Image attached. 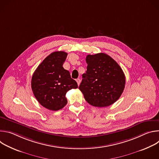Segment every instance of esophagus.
<instances>
[{
	"label": "esophagus",
	"instance_id": "34e87169",
	"mask_svg": "<svg viewBox=\"0 0 159 159\" xmlns=\"http://www.w3.org/2000/svg\"><path fill=\"white\" fill-rule=\"evenodd\" d=\"M76 81H77V82L78 85H80V79H77L76 80Z\"/></svg>",
	"mask_w": 159,
	"mask_h": 159
}]
</instances>
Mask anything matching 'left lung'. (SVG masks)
Masks as SVG:
<instances>
[{"mask_svg":"<svg viewBox=\"0 0 159 159\" xmlns=\"http://www.w3.org/2000/svg\"><path fill=\"white\" fill-rule=\"evenodd\" d=\"M87 71L82 74L79 87L85 101L95 107H103L115 103L125 86V76L120 66L103 53L88 55Z\"/></svg>","mask_w":159,"mask_h":159,"instance_id":"obj_1","label":"left lung"}]
</instances>
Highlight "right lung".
Here are the masks:
<instances>
[{
  "instance_id": "1",
  "label": "right lung",
  "mask_w": 159,
  "mask_h": 159,
  "mask_svg": "<svg viewBox=\"0 0 159 159\" xmlns=\"http://www.w3.org/2000/svg\"><path fill=\"white\" fill-rule=\"evenodd\" d=\"M67 53L55 52L39 65L33 74L31 88L39 103L52 111L62 109L67 103L65 97L69 90L78 88L70 72L64 69L63 64Z\"/></svg>"
}]
</instances>
